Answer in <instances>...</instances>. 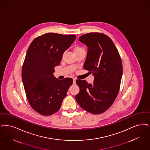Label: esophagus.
<instances>
[{"label": "esophagus", "mask_w": 150, "mask_h": 150, "mask_svg": "<svg viewBox=\"0 0 150 150\" xmlns=\"http://www.w3.org/2000/svg\"><path fill=\"white\" fill-rule=\"evenodd\" d=\"M73 84H76V79H75V78L73 79Z\"/></svg>", "instance_id": "34e87169"}]
</instances>
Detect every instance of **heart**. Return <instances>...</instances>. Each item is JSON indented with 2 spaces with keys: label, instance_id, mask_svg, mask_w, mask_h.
<instances>
[{
  "label": "heart",
  "instance_id": "heart-1",
  "mask_svg": "<svg viewBox=\"0 0 150 150\" xmlns=\"http://www.w3.org/2000/svg\"><path fill=\"white\" fill-rule=\"evenodd\" d=\"M83 50H84V49L83 47H80V46H77V47L74 48V51L75 54H76V53H78L79 52H80V51H81Z\"/></svg>",
  "mask_w": 150,
  "mask_h": 150
}]
</instances>
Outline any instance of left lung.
<instances>
[{"mask_svg":"<svg viewBox=\"0 0 150 150\" xmlns=\"http://www.w3.org/2000/svg\"><path fill=\"white\" fill-rule=\"evenodd\" d=\"M79 40L86 45L84 69L94 76L93 84L78 79L80 91L75 99L79 105L92 114L106 111L118 95L123 73L120 54L112 40L99 33H86Z\"/></svg>","mask_w":150,"mask_h":150,"instance_id":"left-lung-1","label":"left lung"}]
</instances>
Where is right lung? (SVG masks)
<instances>
[{"instance_id": "1", "label": "right lung", "mask_w": 150, "mask_h": 150, "mask_svg": "<svg viewBox=\"0 0 150 150\" xmlns=\"http://www.w3.org/2000/svg\"><path fill=\"white\" fill-rule=\"evenodd\" d=\"M76 37L46 33L36 38L27 50L22 70V81L31 107L41 115L57 112L72 84L71 78L61 80L53 74Z\"/></svg>"}]
</instances>
